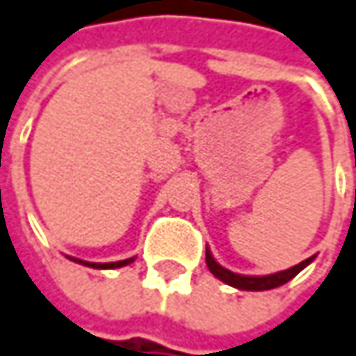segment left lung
<instances>
[{
	"mask_svg": "<svg viewBox=\"0 0 356 356\" xmlns=\"http://www.w3.org/2000/svg\"><path fill=\"white\" fill-rule=\"evenodd\" d=\"M312 261H314V257H312V259H306V261H302L300 265H296V267H291V269L279 271V273L263 275V277H250V275H238V273L228 271V269H224L222 265H218V263H216V259L211 257V252L206 248V265H208L210 273L213 275V277H218L220 281H224V283H228V285H232V287H236V289H246V291H265V289H275V287H279V285H283V283L291 281V279L300 273L304 267H307Z\"/></svg>",
	"mask_w": 356,
	"mask_h": 356,
	"instance_id": "1",
	"label": "left lung"
}]
</instances>
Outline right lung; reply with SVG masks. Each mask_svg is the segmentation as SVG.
Returning a JSON list of instances; mask_svg holds the SVG:
<instances>
[{"label": "right lung", "mask_w": 356, "mask_h": 356, "mask_svg": "<svg viewBox=\"0 0 356 356\" xmlns=\"http://www.w3.org/2000/svg\"><path fill=\"white\" fill-rule=\"evenodd\" d=\"M71 261H77V259H71ZM134 259H126V261H115V263H87V261H77L85 267H91V269H118V267H126L130 265Z\"/></svg>", "instance_id": "right-lung-1"}]
</instances>
